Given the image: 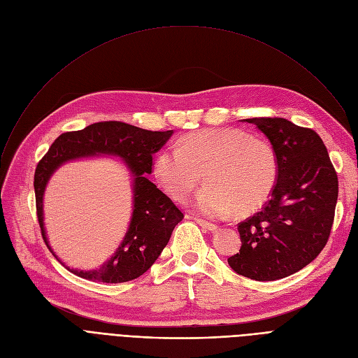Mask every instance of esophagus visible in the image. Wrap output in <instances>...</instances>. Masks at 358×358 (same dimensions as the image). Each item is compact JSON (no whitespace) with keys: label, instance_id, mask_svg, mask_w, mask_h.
<instances>
[{"label":"esophagus","instance_id":"1","mask_svg":"<svg viewBox=\"0 0 358 358\" xmlns=\"http://www.w3.org/2000/svg\"><path fill=\"white\" fill-rule=\"evenodd\" d=\"M194 220L200 224L201 228H204V229H208V231H216L217 229V227L215 223H212V222H208V220H204V219H200V217H194Z\"/></svg>","mask_w":358,"mask_h":358}]
</instances>
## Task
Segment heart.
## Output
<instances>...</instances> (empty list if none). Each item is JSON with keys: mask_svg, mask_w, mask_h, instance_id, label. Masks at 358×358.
Returning <instances> with one entry per match:
<instances>
[{"mask_svg": "<svg viewBox=\"0 0 358 358\" xmlns=\"http://www.w3.org/2000/svg\"><path fill=\"white\" fill-rule=\"evenodd\" d=\"M154 171L173 199L189 197L204 173L208 185L196 197L199 212L223 217L248 215L264 206L278 180L273 143L241 129H206L161 149Z\"/></svg>", "mask_w": 358, "mask_h": 358, "instance_id": "heart-1", "label": "heart"}]
</instances>
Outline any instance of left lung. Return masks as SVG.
Wrapping results in <instances>:
<instances>
[{
  "instance_id": "obj_1",
  "label": "left lung",
  "mask_w": 358,
  "mask_h": 358,
  "mask_svg": "<svg viewBox=\"0 0 358 358\" xmlns=\"http://www.w3.org/2000/svg\"><path fill=\"white\" fill-rule=\"evenodd\" d=\"M277 150L278 180L262 209L238 223L241 250L228 258L238 274L273 281L297 273L327 245L335 216L338 177L315 130L283 117L245 119Z\"/></svg>"
}]
</instances>
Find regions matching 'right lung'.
Segmentation results:
<instances>
[{
  "label": "right lung",
  "instance_id": "1",
  "mask_svg": "<svg viewBox=\"0 0 358 358\" xmlns=\"http://www.w3.org/2000/svg\"><path fill=\"white\" fill-rule=\"evenodd\" d=\"M171 135L173 130L152 131L123 122H99L83 130L65 131L37 162L33 182L36 213L45 242L43 192L49 177L61 164L94 154H113L122 157L135 174L134 217L122 245L100 270H71L73 274L101 283H124L146 273L161 255L184 213L145 174L154 171V155Z\"/></svg>",
  "mask_w": 358,
  "mask_h": 358
}]
</instances>
